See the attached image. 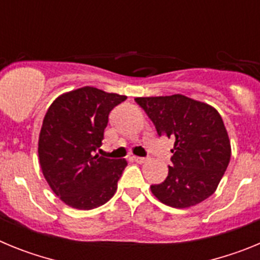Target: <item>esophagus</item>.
Returning <instances> with one entry per match:
<instances>
[{
  "mask_svg": "<svg viewBox=\"0 0 260 260\" xmlns=\"http://www.w3.org/2000/svg\"><path fill=\"white\" fill-rule=\"evenodd\" d=\"M133 160H134L135 162H139V164H143V162H146L147 158H146V157H141V156H133Z\"/></svg>",
  "mask_w": 260,
  "mask_h": 260,
  "instance_id": "obj_1",
  "label": "esophagus"
}]
</instances>
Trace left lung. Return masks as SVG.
I'll list each match as a JSON object with an SVG mask.
<instances>
[{
  "mask_svg": "<svg viewBox=\"0 0 260 260\" xmlns=\"http://www.w3.org/2000/svg\"><path fill=\"white\" fill-rule=\"evenodd\" d=\"M150 117L157 134L174 141L168 177L151 185V191L161 203L187 208L215 192L229 160L231 142L219 112L206 103L187 96L137 98Z\"/></svg>",
  "mask_w": 260,
  "mask_h": 260,
  "instance_id": "left-lung-1",
  "label": "left lung"
}]
</instances>
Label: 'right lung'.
I'll return each instance as SVG.
<instances>
[{
	"instance_id": "obj_1",
	"label": "right lung",
	"mask_w": 260,
	"mask_h": 260,
	"mask_svg": "<svg viewBox=\"0 0 260 260\" xmlns=\"http://www.w3.org/2000/svg\"><path fill=\"white\" fill-rule=\"evenodd\" d=\"M126 96L83 87L58 96L43 121L39 160L45 180L63 203L92 210L107 203L127 162L95 155L110 110Z\"/></svg>"
}]
</instances>
